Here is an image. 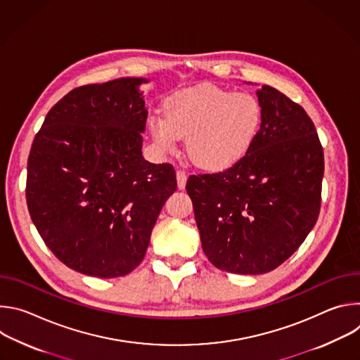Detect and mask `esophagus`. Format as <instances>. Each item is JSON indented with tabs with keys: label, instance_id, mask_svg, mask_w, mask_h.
Instances as JSON below:
<instances>
[{
	"label": "esophagus",
	"instance_id": "obj_1",
	"mask_svg": "<svg viewBox=\"0 0 360 360\" xmlns=\"http://www.w3.org/2000/svg\"><path fill=\"white\" fill-rule=\"evenodd\" d=\"M186 174L184 171H178L176 172V182H178V189H185V185H186Z\"/></svg>",
	"mask_w": 360,
	"mask_h": 360
}]
</instances>
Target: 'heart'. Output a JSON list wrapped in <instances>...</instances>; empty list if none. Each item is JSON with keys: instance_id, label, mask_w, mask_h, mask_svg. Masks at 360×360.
<instances>
[{"instance_id": "obj_1", "label": "heart", "mask_w": 360, "mask_h": 360, "mask_svg": "<svg viewBox=\"0 0 360 360\" xmlns=\"http://www.w3.org/2000/svg\"><path fill=\"white\" fill-rule=\"evenodd\" d=\"M162 114L148 120L153 143L164 153H175L179 139L186 138L191 162L210 172L239 164L252 149L264 121L258 96L211 84L169 95Z\"/></svg>"}]
</instances>
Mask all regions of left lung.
<instances>
[{"instance_id": "8db88e82", "label": "left lung", "mask_w": 360, "mask_h": 360, "mask_svg": "<svg viewBox=\"0 0 360 360\" xmlns=\"http://www.w3.org/2000/svg\"><path fill=\"white\" fill-rule=\"evenodd\" d=\"M264 121L248 155L231 169L191 175L202 249L225 272L261 275L283 264L321 211L323 149L306 111L281 91H256Z\"/></svg>"}]
</instances>
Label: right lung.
<instances>
[{
    "label": "right lung",
    "instance_id": "right-lung-1",
    "mask_svg": "<svg viewBox=\"0 0 360 360\" xmlns=\"http://www.w3.org/2000/svg\"><path fill=\"white\" fill-rule=\"evenodd\" d=\"M84 85L51 108L28 157L27 205L45 245L68 268L118 278L143 259L165 200L169 164L142 157L148 111L141 84Z\"/></svg>",
    "mask_w": 360,
    "mask_h": 360
}]
</instances>
